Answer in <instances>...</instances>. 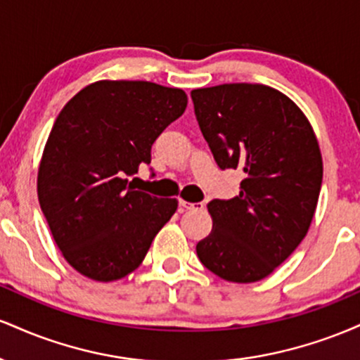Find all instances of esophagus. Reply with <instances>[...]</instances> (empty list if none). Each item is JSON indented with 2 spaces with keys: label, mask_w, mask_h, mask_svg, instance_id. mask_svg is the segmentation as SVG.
<instances>
[{
  "label": "esophagus",
  "mask_w": 360,
  "mask_h": 360,
  "mask_svg": "<svg viewBox=\"0 0 360 360\" xmlns=\"http://www.w3.org/2000/svg\"><path fill=\"white\" fill-rule=\"evenodd\" d=\"M179 206L183 210H203L205 208L203 203H189V201H186V200H179Z\"/></svg>",
  "instance_id": "esophagus-1"
}]
</instances>
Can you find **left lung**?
Listing matches in <instances>:
<instances>
[{
	"instance_id": "1",
	"label": "left lung",
	"mask_w": 360,
	"mask_h": 360,
	"mask_svg": "<svg viewBox=\"0 0 360 360\" xmlns=\"http://www.w3.org/2000/svg\"><path fill=\"white\" fill-rule=\"evenodd\" d=\"M194 115L220 169H240V191L208 203L213 229L198 242L218 278L255 283L283 264L308 233L323 162L308 118L264 84L193 89Z\"/></svg>"
}]
</instances>
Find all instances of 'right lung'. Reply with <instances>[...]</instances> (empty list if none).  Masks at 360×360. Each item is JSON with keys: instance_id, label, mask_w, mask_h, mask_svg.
Masks as SVG:
<instances>
[{"instance_id": "right-lung-1", "label": "right lung", "mask_w": 360, "mask_h": 360, "mask_svg": "<svg viewBox=\"0 0 360 360\" xmlns=\"http://www.w3.org/2000/svg\"><path fill=\"white\" fill-rule=\"evenodd\" d=\"M186 105L183 89L98 81L57 117L37 191L57 247L86 278L108 283L134 272L176 213V198L137 191L127 177L150 164L152 143Z\"/></svg>"}]
</instances>
